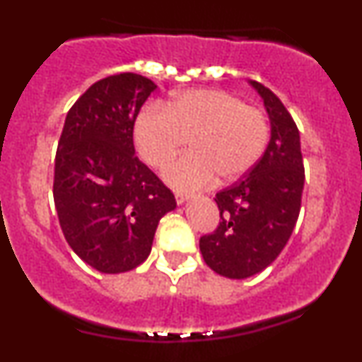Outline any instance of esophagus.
I'll return each mask as SVG.
<instances>
[{
  "instance_id": "34e87169",
  "label": "esophagus",
  "mask_w": 362,
  "mask_h": 362,
  "mask_svg": "<svg viewBox=\"0 0 362 362\" xmlns=\"http://www.w3.org/2000/svg\"><path fill=\"white\" fill-rule=\"evenodd\" d=\"M190 195L189 194H184V192H175V201L177 204H184L185 201H189Z\"/></svg>"
}]
</instances>
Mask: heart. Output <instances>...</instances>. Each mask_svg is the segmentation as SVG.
Here are the masks:
<instances>
[{
    "mask_svg": "<svg viewBox=\"0 0 362 362\" xmlns=\"http://www.w3.org/2000/svg\"><path fill=\"white\" fill-rule=\"evenodd\" d=\"M271 127L260 109L221 90H189L168 107L148 105L136 119L141 158L156 170L170 167L190 141V155L167 172V182L195 190L233 182L250 170L267 148Z\"/></svg>",
    "mask_w": 362,
    "mask_h": 362,
    "instance_id": "1",
    "label": "heart"
}]
</instances>
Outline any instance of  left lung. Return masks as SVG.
<instances>
[{"label":"left lung","instance_id":"8db88e82","mask_svg":"<svg viewBox=\"0 0 362 362\" xmlns=\"http://www.w3.org/2000/svg\"><path fill=\"white\" fill-rule=\"evenodd\" d=\"M250 85L271 119V141L245 178L216 194L219 224L199 240L206 264L230 279L255 276L279 257L300 216L305 185L296 124L271 90Z\"/></svg>","mask_w":362,"mask_h":362}]
</instances>
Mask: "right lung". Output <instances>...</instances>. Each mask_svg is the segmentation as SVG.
Segmentation results:
<instances>
[{"label":"right lung","mask_w":362,"mask_h":362,"mask_svg":"<svg viewBox=\"0 0 362 362\" xmlns=\"http://www.w3.org/2000/svg\"><path fill=\"white\" fill-rule=\"evenodd\" d=\"M156 85L136 73L93 83L66 115L54 160V204L66 242L103 274L148 259L172 190L134 155L132 131Z\"/></svg>","instance_id":"right-lung-1"}]
</instances>
